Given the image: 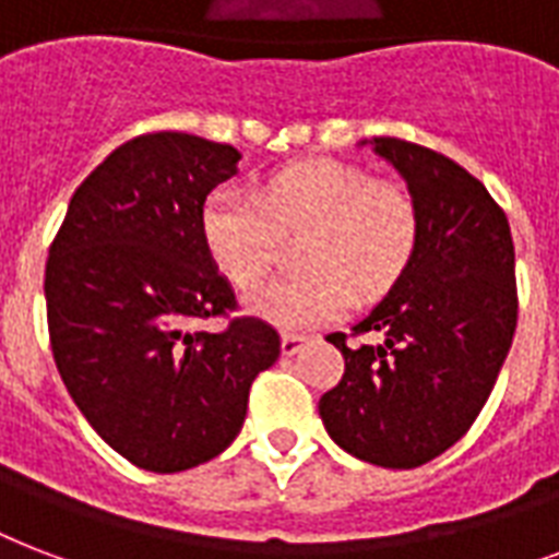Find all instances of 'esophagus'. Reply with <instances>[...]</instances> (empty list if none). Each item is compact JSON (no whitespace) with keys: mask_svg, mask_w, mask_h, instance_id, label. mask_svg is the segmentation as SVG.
Listing matches in <instances>:
<instances>
[{"mask_svg":"<svg viewBox=\"0 0 559 559\" xmlns=\"http://www.w3.org/2000/svg\"><path fill=\"white\" fill-rule=\"evenodd\" d=\"M308 343V336H301V334H284L281 336V355L284 357H293L301 352V346Z\"/></svg>","mask_w":559,"mask_h":559,"instance_id":"34e87169","label":"esophagus"}]
</instances>
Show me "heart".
I'll return each mask as SVG.
<instances>
[{
  "mask_svg": "<svg viewBox=\"0 0 559 559\" xmlns=\"http://www.w3.org/2000/svg\"><path fill=\"white\" fill-rule=\"evenodd\" d=\"M202 242L234 287L249 289L270 272L278 231L308 228V272L275 278L246 298L272 325L301 331L346 313L355 286L381 296L402 278L419 246V211L411 193L378 185L360 166L310 160L272 176L261 199L216 187L202 207Z\"/></svg>",
  "mask_w": 559,
  "mask_h": 559,
  "instance_id": "b5f03b06",
  "label": "heart"
}]
</instances>
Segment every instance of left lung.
<instances>
[{
  "instance_id": "8db88e82",
  "label": "left lung",
  "mask_w": 559,
  "mask_h": 559,
  "mask_svg": "<svg viewBox=\"0 0 559 559\" xmlns=\"http://www.w3.org/2000/svg\"><path fill=\"white\" fill-rule=\"evenodd\" d=\"M404 178L419 211L411 266L366 313L346 346V374L319 399L328 437L352 457L416 468L478 419L516 331V254L504 211L478 178L440 152L399 138L360 140Z\"/></svg>"
}]
</instances>
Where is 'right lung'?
<instances>
[{
	"mask_svg": "<svg viewBox=\"0 0 559 559\" xmlns=\"http://www.w3.org/2000/svg\"><path fill=\"white\" fill-rule=\"evenodd\" d=\"M240 157L181 131L128 140L75 190L46 261L67 393L110 449L157 475L223 454L246 421L251 381L281 355L261 319L187 331L234 308L199 219Z\"/></svg>",
	"mask_w": 559,
	"mask_h": 559,
	"instance_id": "obj_1",
	"label": "right lung"
}]
</instances>
